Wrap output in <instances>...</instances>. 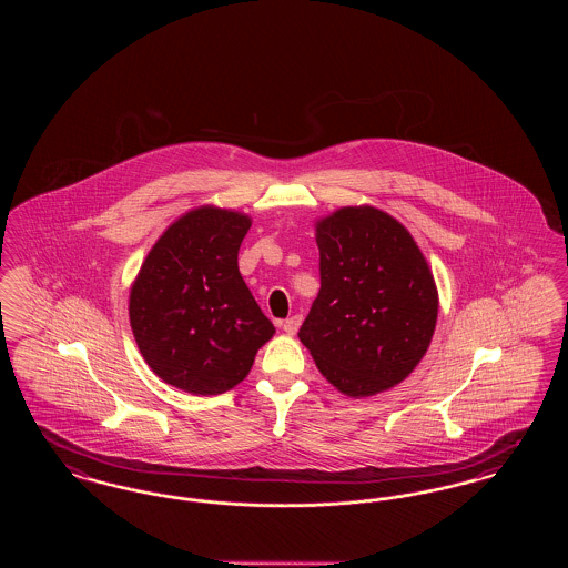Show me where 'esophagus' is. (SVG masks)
Wrapping results in <instances>:
<instances>
[{"label": "esophagus", "instance_id": "1", "mask_svg": "<svg viewBox=\"0 0 568 568\" xmlns=\"http://www.w3.org/2000/svg\"><path fill=\"white\" fill-rule=\"evenodd\" d=\"M300 324H302V317H300V315H294V317L285 320V322L281 324V327H283V332H285V334L294 336V334L297 332V327H300Z\"/></svg>", "mask_w": 568, "mask_h": 568}]
</instances>
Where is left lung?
I'll list each match as a JSON object with an SVG mask.
<instances>
[{
    "mask_svg": "<svg viewBox=\"0 0 568 568\" xmlns=\"http://www.w3.org/2000/svg\"><path fill=\"white\" fill-rule=\"evenodd\" d=\"M322 290L297 332L341 394L366 398L405 381L433 341L438 292L405 225L343 206L315 221Z\"/></svg>",
    "mask_w": 568,
    "mask_h": 568,
    "instance_id": "8db88e82",
    "label": "left lung"
}]
</instances>
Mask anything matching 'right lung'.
I'll use <instances>...</instances> for the list:
<instances>
[{
	"instance_id": "obj_1",
	"label": "right lung",
	"mask_w": 568,
	"mask_h": 568,
	"mask_svg": "<svg viewBox=\"0 0 568 568\" xmlns=\"http://www.w3.org/2000/svg\"><path fill=\"white\" fill-rule=\"evenodd\" d=\"M251 216L204 204L172 221L130 290V325L149 368L193 396L239 385L274 325L239 271Z\"/></svg>"
}]
</instances>
